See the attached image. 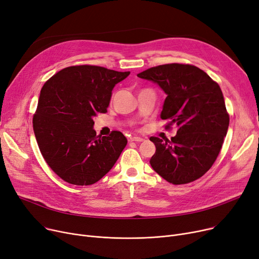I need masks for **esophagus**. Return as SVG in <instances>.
Wrapping results in <instances>:
<instances>
[{"mask_svg":"<svg viewBox=\"0 0 259 259\" xmlns=\"http://www.w3.org/2000/svg\"><path fill=\"white\" fill-rule=\"evenodd\" d=\"M143 141H144V139L139 138V137H131L129 139V142H143Z\"/></svg>","mask_w":259,"mask_h":259,"instance_id":"obj_1","label":"esophagus"}]
</instances>
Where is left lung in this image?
<instances>
[{"instance_id":"8db88e82","label":"left lung","mask_w":259,"mask_h":259,"mask_svg":"<svg viewBox=\"0 0 259 259\" xmlns=\"http://www.w3.org/2000/svg\"><path fill=\"white\" fill-rule=\"evenodd\" d=\"M157 84L167 98L160 113L169 128L178 127L175 137H151L156 151L150 159L153 170L173 185L201 178L220 154L229 127L220 85L193 65L166 64L138 74Z\"/></svg>"}]
</instances>
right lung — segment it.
<instances>
[{
	"label": "right lung",
	"mask_w": 259,
	"mask_h": 259,
	"mask_svg": "<svg viewBox=\"0 0 259 259\" xmlns=\"http://www.w3.org/2000/svg\"><path fill=\"white\" fill-rule=\"evenodd\" d=\"M129 74L100 66H71L40 90L33 131L44 159L63 181L92 185L114 166L127 139L119 131L97 135L93 117L107 112L114 86Z\"/></svg>",
	"instance_id": "1"
}]
</instances>
